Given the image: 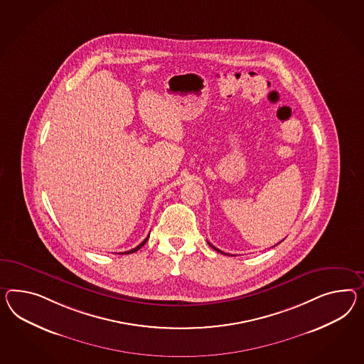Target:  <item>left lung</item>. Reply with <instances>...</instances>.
<instances>
[{
  "label": "left lung",
  "instance_id": "8db88e82",
  "mask_svg": "<svg viewBox=\"0 0 364 364\" xmlns=\"http://www.w3.org/2000/svg\"><path fill=\"white\" fill-rule=\"evenodd\" d=\"M208 244H210V242H208ZM210 245H211V244H210ZM211 247H213V248H214L215 251L220 252V253H224V252L220 251V250H218V248H215L214 245H211ZM224 255H225V253H224Z\"/></svg>",
  "mask_w": 364,
  "mask_h": 364
}]
</instances>
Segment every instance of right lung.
Segmentation results:
<instances>
[{
	"label": "right lung",
	"mask_w": 364,
	"mask_h": 364,
	"mask_svg": "<svg viewBox=\"0 0 364 364\" xmlns=\"http://www.w3.org/2000/svg\"><path fill=\"white\" fill-rule=\"evenodd\" d=\"M148 239H149V235H148V237L144 240V242H140L136 248H133V250H131V251H127V252H122V255H128V253H133V252H137L139 250H140L141 247L145 244V242H148Z\"/></svg>",
	"instance_id": "1"
}]
</instances>
